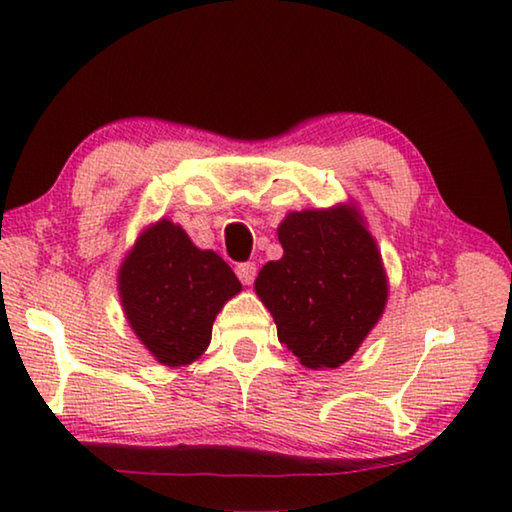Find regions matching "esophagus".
<instances>
[{
	"label": "esophagus",
	"instance_id": "34e87169",
	"mask_svg": "<svg viewBox=\"0 0 512 512\" xmlns=\"http://www.w3.org/2000/svg\"><path fill=\"white\" fill-rule=\"evenodd\" d=\"M257 275V266L255 262H244L237 266V277L241 280V284H253Z\"/></svg>",
	"mask_w": 512,
	"mask_h": 512
}]
</instances>
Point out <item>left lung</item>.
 <instances>
[{
    "label": "left lung",
    "instance_id": "1",
    "mask_svg": "<svg viewBox=\"0 0 512 512\" xmlns=\"http://www.w3.org/2000/svg\"><path fill=\"white\" fill-rule=\"evenodd\" d=\"M282 259L259 271L255 291L277 339L307 368L348 361L386 305L379 250L348 207L291 212L277 230Z\"/></svg>",
    "mask_w": 512,
    "mask_h": 512
}]
</instances>
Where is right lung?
Masks as SVG:
<instances>
[{
    "label": "right lung",
    "instance_id": "add662e5",
    "mask_svg": "<svg viewBox=\"0 0 512 512\" xmlns=\"http://www.w3.org/2000/svg\"><path fill=\"white\" fill-rule=\"evenodd\" d=\"M239 291L232 268L212 250H198L167 219L137 239L119 271L128 323L164 366L201 357L216 314Z\"/></svg>",
    "mask_w": 512,
    "mask_h": 512
}]
</instances>
